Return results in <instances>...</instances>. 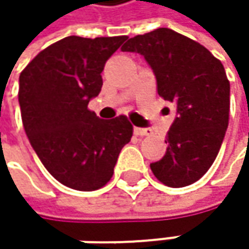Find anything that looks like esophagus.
Wrapping results in <instances>:
<instances>
[{
  "label": "esophagus",
  "mask_w": 249,
  "mask_h": 249,
  "mask_svg": "<svg viewBox=\"0 0 249 249\" xmlns=\"http://www.w3.org/2000/svg\"><path fill=\"white\" fill-rule=\"evenodd\" d=\"M134 134L138 137H145V135H151L153 129L151 128H141V126H135L134 128Z\"/></svg>",
  "instance_id": "1"
}]
</instances>
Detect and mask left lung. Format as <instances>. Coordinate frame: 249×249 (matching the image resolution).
<instances>
[{
    "instance_id": "1",
    "label": "left lung",
    "mask_w": 249,
    "mask_h": 249,
    "mask_svg": "<svg viewBox=\"0 0 249 249\" xmlns=\"http://www.w3.org/2000/svg\"><path fill=\"white\" fill-rule=\"evenodd\" d=\"M121 50L145 59L159 95L177 109L167 151L150 164L151 172L170 187L197 181L213 164L228 128L231 88L224 65L206 47L170 28L135 36Z\"/></svg>"
}]
</instances>
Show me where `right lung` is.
<instances>
[{
	"mask_svg": "<svg viewBox=\"0 0 249 249\" xmlns=\"http://www.w3.org/2000/svg\"><path fill=\"white\" fill-rule=\"evenodd\" d=\"M125 40L69 36L40 52L20 75L18 102L30 144L47 172L71 189L105 186L132 137L126 117L101 120L88 109L101 92L107 60Z\"/></svg>",
	"mask_w": 249,
	"mask_h": 249,
	"instance_id": "right-lung-1",
	"label": "right lung"
}]
</instances>
